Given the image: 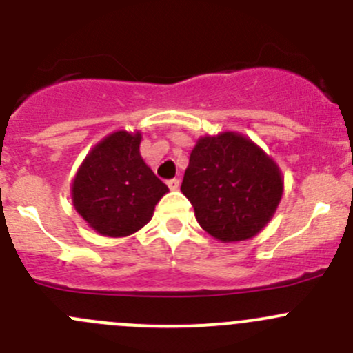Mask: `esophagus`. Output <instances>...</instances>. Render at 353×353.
Returning a JSON list of instances; mask_svg holds the SVG:
<instances>
[{
  "mask_svg": "<svg viewBox=\"0 0 353 353\" xmlns=\"http://www.w3.org/2000/svg\"><path fill=\"white\" fill-rule=\"evenodd\" d=\"M167 186H169L170 191H176V190H179L181 181L179 179H169L167 181Z\"/></svg>",
  "mask_w": 353,
  "mask_h": 353,
  "instance_id": "esophagus-1",
  "label": "esophagus"
}]
</instances>
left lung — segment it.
<instances>
[{"mask_svg": "<svg viewBox=\"0 0 353 353\" xmlns=\"http://www.w3.org/2000/svg\"><path fill=\"white\" fill-rule=\"evenodd\" d=\"M181 191L203 230L222 243H239L261 232L275 215L283 176L251 138L225 131L198 138Z\"/></svg>", "mask_w": 353, "mask_h": 353, "instance_id": "8db88e82", "label": "left lung"}]
</instances>
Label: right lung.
<instances>
[{
    "mask_svg": "<svg viewBox=\"0 0 353 353\" xmlns=\"http://www.w3.org/2000/svg\"><path fill=\"white\" fill-rule=\"evenodd\" d=\"M140 131L119 130L88 152L71 183V201L88 227L105 237L138 232L169 188L140 155Z\"/></svg>",
    "mask_w": 353,
    "mask_h": 353,
    "instance_id": "1",
    "label": "right lung"
}]
</instances>
